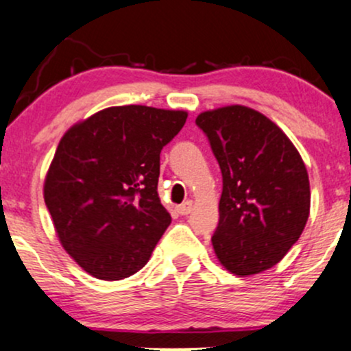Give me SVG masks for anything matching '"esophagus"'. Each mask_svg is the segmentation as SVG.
Returning <instances> with one entry per match:
<instances>
[{"mask_svg":"<svg viewBox=\"0 0 351 351\" xmlns=\"http://www.w3.org/2000/svg\"><path fill=\"white\" fill-rule=\"evenodd\" d=\"M191 209H193V201H184V203H181L178 208H176V211L180 213L181 216H186V215H189V213H191Z\"/></svg>","mask_w":351,"mask_h":351,"instance_id":"esophagus-1","label":"esophagus"}]
</instances>
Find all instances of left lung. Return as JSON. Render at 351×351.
<instances>
[{
  "mask_svg": "<svg viewBox=\"0 0 351 351\" xmlns=\"http://www.w3.org/2000/svg\"><path fill=\"white\" fill-rule=\"evenodd\" d=\"M206 135L223 175L213 247L236 276L276 265L299 241L310 213L307 168L287 135L243 106L203 112Z\"/></svg>",
  "mask_w": 351,
  "mask_h": 351,
  "instance_id": "1",
  "label": "left lung"
}]
</instances>
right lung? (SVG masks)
Instances as JSON below:
<instances>
[{
	"label": "right lung",
	"mask_w": 351,
	"mask_h": 351,
	"mask_svg": "<svg viewBox=\"0 0 351 351\" xmlns=\"http://www.w3.org/2000/svg\"><path fill=\"white\" fill-rule=\"evenodd\" d=\"M186 117L145 106L110 107L74 125L59 142L44 201L62 247L90 276H134L170 226L156 193L160 153Z\"/></svg>",
	"instance_id": "add662e5"
}]
</instances>
